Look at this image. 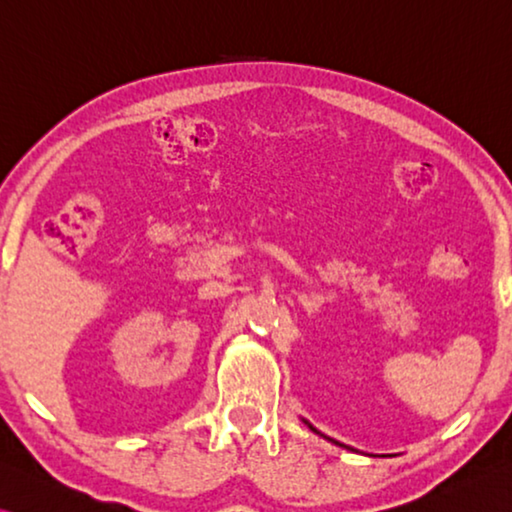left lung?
I'll use <instances>...</instances> for the list:
<instances>
[{
    "instance_id": "1",
    "label": "left lung",
    "mask_w": 512,
    "mask_h": 512,
    "mask_svg": "<svg viewBox=\"0 0 512 512\" xmlns=\"http://www.w3.org/2000/svg\"><path fill=\"white\" fill-rule=\"evenodd\" d=\"M304 423H306V426H309V428H311L313 432H318L316 428H313V426H311V423H309V421H304ZM318 435H322V432H318ZM322 437H325V435H322ZM327 439H329V442H334V439H332V437H327ZM336 444H338V442H336ZM341 446H343V444H341ZM345 448H348V446H345ZM350 451H352V448H350Z\"/></svg>"
}]
</instances>
